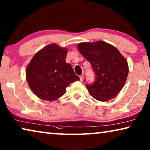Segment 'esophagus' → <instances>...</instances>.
Wrapping results in <instances>:
<instances>
[{"instance_id":"esophagus-1","label":"esophagus","mask_w":150,"mask_h":150,"mask_svg":"<svg viewBox=\"0 0 150 150\" xmlns=\"http://www.w3.org/2000/svg\"><path fill=\"white\" fill-rule=\"evenodd\" d=\"M83 79H84V76H83V75L80 76V81H83Z\"/></svg>"}]
</instances>
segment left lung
<instances>
[{"mask_svg": "<svg viewBox=\"0 0 150 150\" xmlns=\"http://www.w3.org/2000/svg\"><path fill=\"white\" fill-rule=\"evenodd\" d=\"M78 50L91 63L95 80L86 84L90 94L99 101H107L119 93L126 82L129 67L126 59L113 45L103 41L84 42Z\"/></svg>", "mask_w": 150, "mask_h": 150, "instance_id": "obj_1", "label": "left lung"}]
</instances>
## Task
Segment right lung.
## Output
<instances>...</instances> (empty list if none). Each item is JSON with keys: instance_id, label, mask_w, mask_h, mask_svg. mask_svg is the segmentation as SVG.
<instances>
[{"instance_id": "right-lung-1", "label": "right lung", "mask_w": 150, "mask_h": 150, "mask_svg": "<svg viewBox=\"0 0 150 150\" xmlns=\"http://www.w3.org/2000/svg\"><path fill=\"white\" fill-rule=\"evenodd\" d=\"M68 50L56 43L39 51L26 69V78L33 93L42 100H56L70 83L79 80L72 66L66 62Z\"/></svg>"}]
</instances>
